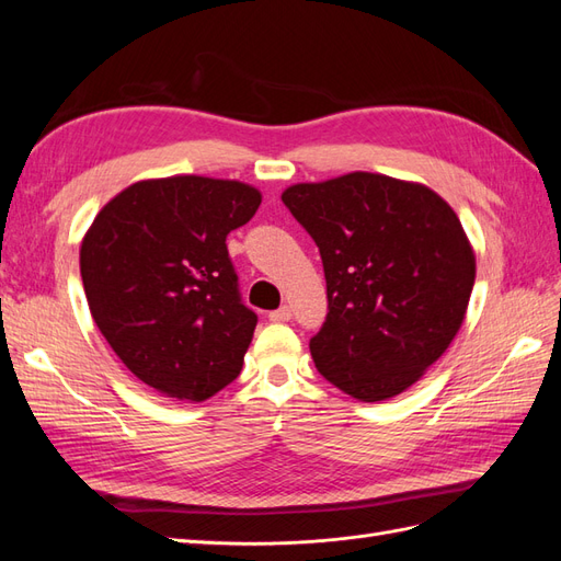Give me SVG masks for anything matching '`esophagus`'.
<instances>
[{"label": "esophagus", "instance_id": "esophagus-1", "mask_svg": "<svg viewBox=\"0 0 561 561\" xmlns=\"http://www.w3.org/2000/svg\"><path fill=\"white\" fill-rule=\"evenodd\" d=\"M290 318H293L290 307H280V309H276V311H268V320H271V322H287Z\"/></svg>", "mask_w": 561, "mask_h": 561}]
</instances>
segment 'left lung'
I'll return each instance as SVG.
<instances>
[{
    "label": "left lung",
    "instance_id": "1",
    "mask_svg": "<svg viewBox=\"0 0 561 561\" xmlns=\"http://www.w3.org/2000/svg\"><path fill=\"white\" fill-rule=\"evenodd\" d=\"M280 198L325 268L328 318L309 344L318 371L355 400L400 396L466 318L474 252L456 213L426 184L363 171Z\"/></svg>",
    "mask_w": 561,
    "mask_h": 561
}]
</instances>
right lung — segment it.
I'll return each instance as SVG.
<instances>
[{
    "label": "right lung",
    "mask_w": 561,
    "mask_h": 561,
    "mask_svg": "<svg viewBox=\"0 0 561 561\" xmlns=\"http://www.w3.org/2000/svg\"><path fill=\"white\" fill-rule=\"evenodd\" d=\"M262 194L239 180H140L105 203L79 250L98 330L161 396L201 402L241 375L257 316L239 295L227 233Z\"/></svg>",
    "instance_id": "add662e5"
}]
</instances>
